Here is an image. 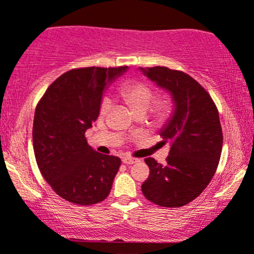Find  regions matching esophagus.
<instances>
[{"instance_id": "obj_1", "label": "esophagus", "mask_w": 254, "mask_h": 254, "mask_svg": "<svg viewBox=\"0 0 254 254\" xmlns=\"http://www.w3.org/2000/svg\"><path fill=\"white\" fill-rule=\"evenodd\" d=\"M137 161H138V159H135V158H130V157L123 158V163L127 164V165H131V164L137 163Z\"/></svg>"}]
</instances>
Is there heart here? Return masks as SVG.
Here are the masks:
<instances>
[{
    "label": "heart",
    "instance_id": "obj_1",
    "mask_svg": "<svg viewBox=\"0 0 254 254\" xmlns=\"http://www.w3.org/2000/svg\"><path fill=\"white\" fill-rule=\"evenodd\" d=\"M122 99L124 102L129 106L131 112L137 116V114H146L152 108L153 113H154L155 118L158 121L163 122L168 119L174 110V104L171 100L169 99H160L157 100L155 104V93L153 88L148 84H144L141 82H130L125 83L119 90ZM153 106H152L151 105ZM111 107H112V102L108 97L102 100L101 106H100V114L106 116L110 112Z\"/></svg>",
    "mask_w": 254,
    "mask_h": 254
}]
</instances>
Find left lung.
<instances>
[{
    "mask_svg": "<svg viewBox=\"0 0 254 254\" xmlns=\"http://www.w3.org/2000/svg\"><path fill=\"white\" fill-rule=\"evenodd\" d=\"M140 71L168 91L174 104L159 131L170 143L166 164L144 159L150 174L142 193L159 206H185L202 193L218 166L223 146L218 110L210 94L185 72L161 66Z\"/></svg>",
    "mask_w": 254,
    "mask_h": 254,
    "instance_id": "left-lung-1",
    "label": "left lung"
}]
</instances>
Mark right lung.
<instances>
[{"mask_svg":"<svg viewBox=\"0 0 254 254\" xmlns=\"http://www.w3.org/2000/svg\"><path fill=\"white\" fill-rule=\"evenodd\" d=\"M124 67L76 68L49 85L36 107L32 141L44 180L63 199L93 205L110 194L121 159L97 153L85 131L100 114L102 95Z\"/></svg>","mask_w":254,"mask_h":254,"instance_id":"obj_1","label":"right lung"}]
</instances>
